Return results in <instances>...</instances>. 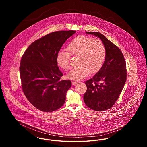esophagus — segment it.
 Wrapping results in <instances>:
<instances>
[{"label":"esophagus","instance_id":"34e87169","mask_svg":"<svg viewBox=\"0 0 147 147\" xmlns=\"http://www.w3.org/2000/svg\"><path fill=\"white\" fill-rule=\"evenodd\" d=\"M77 83H78V82H74V81H73V82H71V83H72V85H74L77 84Z\"/></svg>","mask_w":147,"mask_h":147}]
</instances>
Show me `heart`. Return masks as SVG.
I'll return each mask as SVG.
<instances>
[{"label": "heart", "instance_id": "heart-1", "mask_svg": "<svg viewBox=\"0 0 147 147\" xmlns=\"http://www.w3.org/2000/svg\"><path fill=\"white\" fill-rule=\"evenodd\" d=\"M67 51H59L56 56L58 67L67 71L70 68V55L78 57V67L73 69L67 74L68 79L79 80L86 78L90 73L98 72L105 62L106 50L100 40L94 39L84 35L73 38L67 46Z\"/></svg>", "mask_w": 147, "mask_h": 147}]
</instances>
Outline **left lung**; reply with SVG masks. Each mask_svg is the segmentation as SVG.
<instances>
[{
  "instance_id": "1",
  "label": "left lung",
  "mask_w": 147,
  "mask_h": 147,
  "mask_svg": "<svg viewBox=\"0 0 147 147\" xmlns=\"http://www.w3.org/2000/svg\"><path fill=\"white\" fill-rule=\"evenodd\" d=\"M98 37L105 45L106 56L101 69L85 82L84 95L86 105L93 110L102 111L112 107L119 98L127 78L124 56L117 46L98 32H86Z\"/></svg>"
}]
</instances>
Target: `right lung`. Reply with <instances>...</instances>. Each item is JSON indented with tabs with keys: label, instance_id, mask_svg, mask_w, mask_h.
Segmentation results:
<instances>
[{
	"label": "right lung",
	"instance_id": "right-lung-1",
	"mask_svg": "<svg viewBox=\"0 0 147 147\" xmlns=\"http://www.w3.org/2000/svg\"><path fill=\"white\" fill-rule=\"evenodd\" d=\"M75 31H59L32 43L22 57L20 73L22 89L31 104L44 112H52L65 102L70 80H61L62 73L56 56Z\"/></svg>",
	"mask_w": 147,
	"mask_h": 147
}]
</instances>
